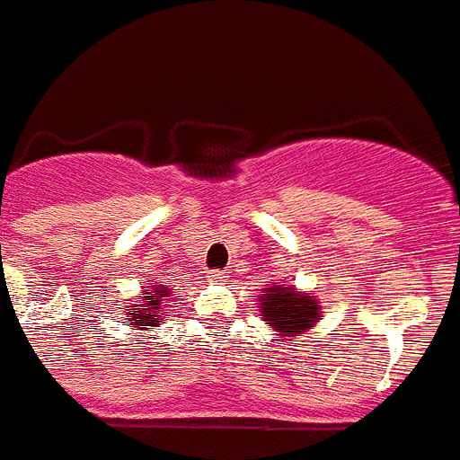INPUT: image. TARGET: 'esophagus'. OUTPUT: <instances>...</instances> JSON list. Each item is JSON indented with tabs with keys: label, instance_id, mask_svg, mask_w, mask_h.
Wrapping results in <instances>:
<instances>
[{
	"label": "esophagus",
	"instance_id": "obj_1",
	"mask_svg": "<svg viewBox=\"0 0 460 460\" xmlns=\"http://www.w3.org/2000/svg\"><path fill=\"white\" fill-rule=\"evenodd\" d=\"M208 281H210V283H224V281H226V271H210V274H208Z\"/></svg>",
	"mask_w": 460,
	"mask_h": 460
}]
</instances>
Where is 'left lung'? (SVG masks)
<instances>
[{
  "mask_svg": "<svg viewBox=\"0 0 460 460\" xmlns=\"http://www.w3.org/2000/svg\"><path fill=\"white\" fill-rule=\"evenodd\" d=\"M257 302H260L262 321H267L274 335L281 338L279 342L286 340L297 342V335H305L309 328L319 323L321 302L309 290H300L286 283H269Z\"/></svg>",
  "mask_w": 460,
  "mask_h": 460,
  "instance_id": "1",
  "label": "left lung"
}]
</instances>
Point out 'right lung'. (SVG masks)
Wrapping results in <instances>:
<instances>
[{"label":"right lung","instance_id":"add662e5","mask_svg":"<svg viewBox=\"0 0 460 460\" xmlns=\"http://www.w3.org/2000/svg\"><path fill=\"white\" fill-rule=\"evenodd\" d=\"M167 302H174V293L170 286L151 281L148 286L127 300L120 307V319L132 331H146V326H160L167 316Z\"/></svg>","mask_w":460,"mask_h":460}]
</instances>
